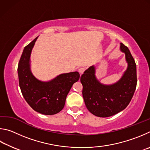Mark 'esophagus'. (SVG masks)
Wrapping results in <instances>:
<instances>
[{
    "label": "esophagus",
    "mask_w": 150,
    "mask_h": 150,
    "mask_svg": "<svg viewBox=\"0 0 150 150\" xmlns=\"http://www.w3.org/2000/svg\"><path fill=\"white\" fill-rule=\"evenodd\" d=\"M86 70V68L84 67H82V68H80L79 69H78V71H79V72L80 73V74L82 75V74L84 72V71Z\"/></svg>",
    "instance_id": "esophagus-1"
}]
</instances>
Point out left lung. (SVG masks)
Returning <instances> with one entry per match:
<instances>
[{
    "label": "left lung",
    "mask_w": 150,
    "mask_h": 150,
    "mask_svg": "<svg viewBox=\"0 0 150 150\" xmlns=\"http://www.w3.org/2000/svg\"><path fill=\"white\" fill-rule=\"evenodd\" d=\"M125 53L127 69L121 78L111 85L101 83L95 75L96 68H88L80 78L86 106L91 113L99 117H108L124 110L132 99L137 84L136 65L127 46L120 43Z\"/></svg>",
    "instance_id": "1"
}]
</instances>
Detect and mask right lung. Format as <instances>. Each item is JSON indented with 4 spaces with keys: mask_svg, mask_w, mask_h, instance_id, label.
Instances as JSON below:
<instances>
[{
    "mask_svg": "<svg viewBox=\"0 0 150 150\" xmlns=\"http://www.w3.org/2000/svg\"><path fill=\"white\" fill-rule=\"evenodd\" d=\"M38 38L23 51L18 67L19 85L25 100L34 111L52 115L64 108L68 93L80 74L78 72L61 74L49 82L37 79L31 72L30 55Z\"/></svg>",
    "mask_w": 150,
    "mask_h": 150,
    "instance_id": "add662e5",
    "label": "right lung"
}]
</instances>
